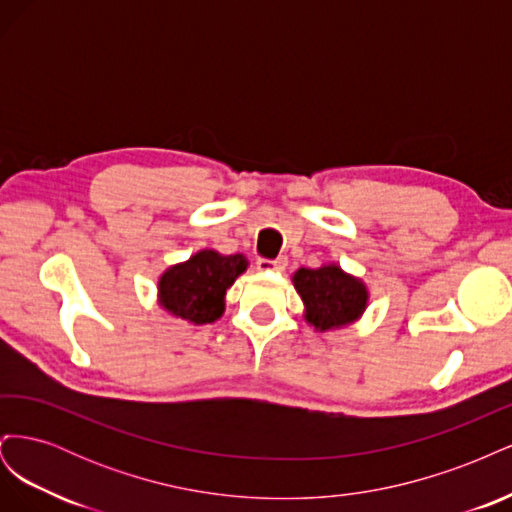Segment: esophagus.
I'll list each match as a JSON object with an SVG mask.
<instances>
[{
    "label": "esophagus",
    "mask_w": 512,
    "mask_h": 512,
    "mask_svg": "<svg viewBox=\"0 0 512 512\" xmlns=\"http://www.w3.org/2000/svg\"><path fill=\"white\" fill-rule=\"evenodd\" d=\"M256 267H258V271H284L286 269V258H275V260L258 258Z\"/></svg>",
    "instance_id": "esophagus-1"
}]
</instances>
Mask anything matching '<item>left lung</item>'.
Segmentation results:
<instances>
[{
    "label": "left lung",
    "instance_id": "obj_1",
    "mask_svg": "<svg viewBox=\"0 0 512 512\" xmlns=\"http://www.w3.org/2000/svg\"><path fill=\"white\" fill-rule=\"evenodd\" d=\"M292 286L303 301V320L314 331H339L359 322L369 305L367 284L337 262L292 273Z\"/></svg>",
    "mask_w": 512,
    "mask_h": 512
}]
</instances>
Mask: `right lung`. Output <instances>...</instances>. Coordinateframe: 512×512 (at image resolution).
I'll return each mask as SVG.
<instances>
[{
  "label": "right lung",
  "mask_w": 512,
  "mask_h": 512,
  "mask_svg": "<svg viewBox=\"0 0 512 512\" xmlns=\"http://www.w3.org/2000/svg\"><path fill=\"white\" fill-rule=\"evenodd\" d=\"M250 267L243 254L224 256L215 250H198L158 277V305L168 316L194 327L224 316L226 290Z\"/></svg>",
  "instance_id": "1"
}]
</instances>
